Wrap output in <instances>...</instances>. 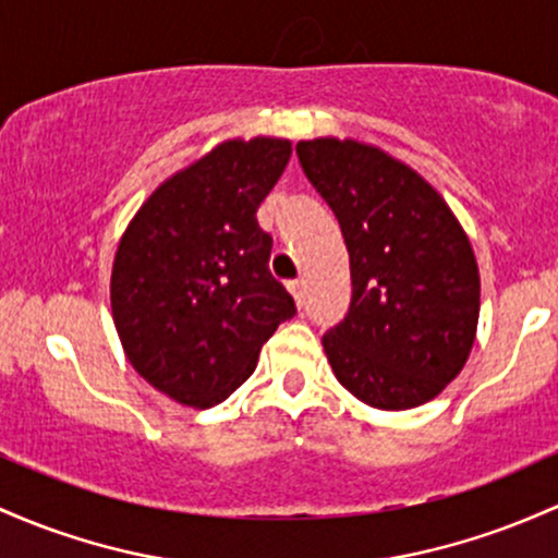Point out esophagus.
I'll list each match as a JSON object with an SVG mask.
<instances>
[{"instance_id":"obj_1","label":"esophagus","mask_w":558,"mask_h":558,"mask_svg":"<svg viewBox=\"0 0 558 558\" xmlns=\"http://www.w3.org/2000/svg\"><path fill=\"white\" fill-rule=\"evenodd\" d=\"M289 291H291L293 302L302 307V304H304V283H302V280H289Z\"/></svg>"}]
</instances>
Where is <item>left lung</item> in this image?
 Here are the masks:
<instances>
[{"instance_id":"1","label":"left lung","mask_w":558,"mask_h":558,"mask_svg":"<svg viewBox=\"0 0 558 558\" xmlns=\"http://www.w3.org/2000/svg\"><path fill=\"white\" fill-rule=\"evenodd\" d=\"M299 163L339 219L352 302L323 336L344 389L378 410L434 400L466 363L480 320V269L456 214L384 150L320 137Z\"/></svg>"}]
</instances>
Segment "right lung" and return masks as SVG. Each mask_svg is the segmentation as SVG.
<instances>
[{"label":"right lung","instance_id":"add662e5","mask_svg":"<svg viewBox=\"0 0 558 558\" xmlns=\"http://www.w3.org/2000/svg\"><path fill=\"white\" fill-rule=\"evenodd\" d=\"M289 140H230L163 182L116 251L110 307L134 371L171 400L211 408L254 373L262 344L296 315L269 272L256 209Z\"/></svg>","mask_w":558,"mask_h":558}]
</instances>
